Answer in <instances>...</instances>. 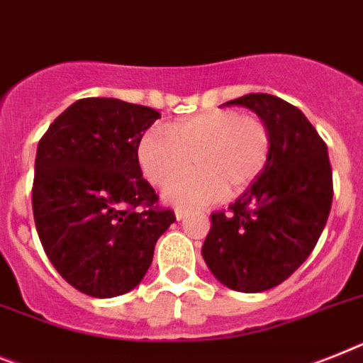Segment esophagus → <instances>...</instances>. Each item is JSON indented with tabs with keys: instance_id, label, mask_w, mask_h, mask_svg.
<instances>
[{
	"instance_id": "obj_1",
	"label": "esophagus",
	"mask_w": 363,
	"mask_h": 363,
	"mask_svg": "<svg viewBox=\"0 0 363 363\" xmlns=\"http://www.w3.org/2000/svg\"><path fill=\"white\" fill-rule=\"evenodd\" d=\"M186 214H188V210H184V208H177L175 210V218L177 219H184V218H186Z\"/></svg>"
}]
</instances>
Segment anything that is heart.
Instances as JSON below:
<instances>
[{"label": "heart", "mask_w": 363, "mask_h": 363, "mask_svg": "<svg viewBox=\"0 0 363 363\" xmlns=\"http://www.w3.org/2000/svg\"><path fill=\"white\" fill-rule=\"evenodd\" d=\"M271 136L266 121L236 108H214L179 120L167 130L149 129L138 144V162L147 181L169 186L190 164L196 172L175 182L166 199L181 206H205L247 190L266 169Z\"/></svg>", "instance_id": "1"}]
</instances>
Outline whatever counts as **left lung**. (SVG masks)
I'll return each mask as SVG.
<instances>
[{
    "instance_id": "left-lung-1",
    "label": "left lung",
    "mask_w": 363,
    "mask_h": 363,
    "mask_svg": "<svg viewBox=\"0 0 363 363\" xmlns=\"http://www.w3.org/2000/svg\"><path fill=\"white\" fill-rule=\"evenodd\" d=\"M225 105L247 106L266 121V169L228 212H212L203 258L216 279L243 294L284 282L310 257L332 205L327 144L306 116L271 94H247Z\"/></svg>"
}]
</instances>
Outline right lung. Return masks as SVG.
<instances>
[{
    "instance_id": "add662e5",
    "label": "right lung",
    "mask_w": 363,
    "mask_h": 363,
    "mask_svg": "<svg viewBox=\"0 0 363 363\" xmlns=\"http://www.w3.org/2000/svg\"><path fill=\"white\" fill-rule=\"evenodd\" d=\"M160 118L112 97L69 105L38 142L33 216L45 255L69 286L116 297L140 284L175 221L142 177L138 144Z\"/></svg>"
}]
</instances>
